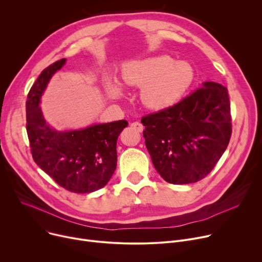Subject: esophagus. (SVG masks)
I'll return each instance as SVG.
<instances>
[{
  "mask_svg": "<svg viewBox=\"0 0 262 262\" xmlns=\"http://www.w3.org/2000/svg\"><path fill=\"white\" fill-rule=\"evenodd\" d=\"M130 126H132L134 129L138 130V132H140V133L143 130V125L140 123V122H138V121L133 122V123L130 124Z\"/></svg>",
  "mask_w": 262,
  "mask_h": 262,
  "instance_id": "obj_1",
  "label": "esophagus"
}]
</instances>
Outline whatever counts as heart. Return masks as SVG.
Listing matches in <instances>:
<instances>
[{
    "mask_svg": "<svg viewBox=\"0 0 262 262\" xmlns=\"http://www.w3.org/2000/svg\"><path fill=\"white\" fill-rule=\"evenodd\" d=\"M121 76L126 85L141 87L140 100L145 107L162 111L180 99L193 81L194 74L189 64L159 56L125 64ZM106 91L114 98L123 92L113 79L107 80Z\"/></svg>",
    "mask_w": 262,
    "mask_h": 262,
    "instance_id": "obj_1",
    "label": "heart"
}]
</instances>
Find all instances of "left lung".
<instances>
[{
  "mask_svg": "<svg viewBox=\"0 0 262 262\" xmlns=\"http://www.w3.org/2000/svg\"><path fill=\"white\" fill-rule=\"evenodd\" d=\"M156 170L168 183H194L212 171L232 135L226 87L204 82L175 105L141 119Z\"/></svg>",
  "mask_w": 262,
  "mask_h": 262,
  "instance_id": "left-lung-1",
  "label": "left lung"
}]
</instances>
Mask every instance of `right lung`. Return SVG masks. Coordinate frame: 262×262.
Instances as JSON below:
<instances>
[{
    "mask_svg": "<svg viewBox=\"0 0 262 262\" xmlns=\"http://www.w3.org/2000/svg\"><path fill=\"white\" fill-rule=\"evenodd\" d=\"M65 59L46 67L33 83L26 101V129L32 158L63 188L92 193L106 185L117 167V140L127 121L96 124L79 130L51 128L39 107L46 86Z\"/></svg>",
    "mask_w": 262,
    "mask_h": 262,
    "instance_id": "obj_1",
    "label": "right lung"
}]
</instances>
